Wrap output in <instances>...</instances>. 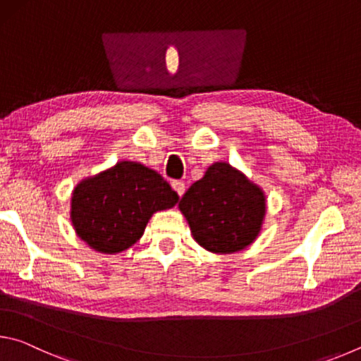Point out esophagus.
<instances>
[{"instance_id":"esophagus-1","label":"esophagus","mask_w":361,"mask_h":361,"mask_svg":"<svg viewBox=\"0 0 361 361\" xmlns=\"http://www.w3.org/2000/svg\"><path fill=\"white\" fill-rule=\"evenodd\" d=\"M172 188L175 189V192L178 194L180 197H181V195L185 194V191H186V186H185V183H183V181H172Z\"/></svg>"}]
</instances>
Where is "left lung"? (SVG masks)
I'll use <instances>...</instances> for the list:
<instances>
[{
	"label": "left lung",
	"instance_id": "obj_1",
	"mask_svg": "<svg viewBox=\"0 0 361 361\" xmlns=\"http://www.w3.org/2000/svg\"><path fill=\"white\" fill-rule=\"evenodd\" d=\"M194 240L216 255L245 250L259 235L266 216V194L228 162H215L183 195Z\"/></svg>",
	"mask_w": 361,
	"mask_h": 361
}]
</instances>
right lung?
<instances>
[{
    "label": "right lung",
    "mask_w": 361,
    "mask_h": 361,
    "mask_svg": "<svg viewBox=\"0 0 361 361\" xmlns=\"http://www.w3.org/2000/svg\"><path fill=\"white\" fill-rule=\"evenodd\" d=\"M169 183L140 162L121 161L78 183L70 218L78 237L95 252L116 255L143 235L156 212L178 202Z\"/></svg>",
    "instance_id": "add662e5"
}]
</instances>
